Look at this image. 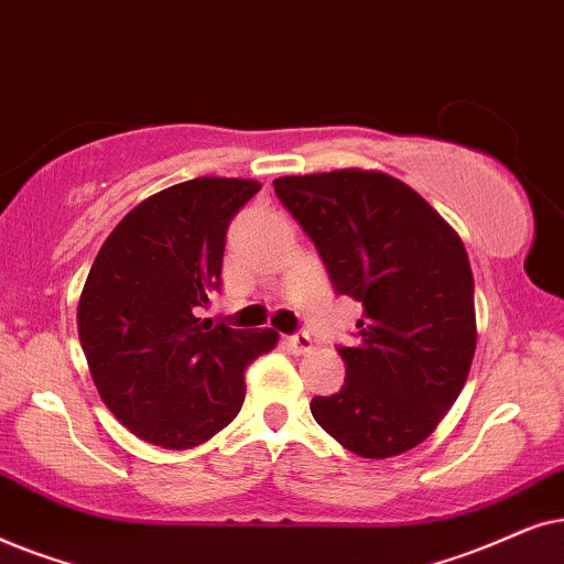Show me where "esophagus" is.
<instances>
[{
  "instance_id": "34e87169",
  "label": "esophagus",
  "mask_w": 564,
  "mask_h": 564,
  "mask_svg": "<svg viewBox=\"0 0 564 564\" xmlns=\"http://www.w3.org/2000/svg\"><path fill=\"white\" fill-rule=\"evenodd\" d=\"M286 345L294 352H299V356H304V352H312L314 350V343H312V337L306 335V333H299V335H291V337H286Z\"/></svg>"
}]
</instances>
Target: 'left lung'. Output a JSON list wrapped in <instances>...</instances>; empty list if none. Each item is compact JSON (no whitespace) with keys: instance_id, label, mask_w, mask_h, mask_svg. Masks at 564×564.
I'll return each instance as SVG.
<instances>
[{"instance_id":"8db88e82","label":"left lung","mask_w":564,"mask_h":564,"mask_svg":"<svg viewBox=\"0 0 564 564\" xmlns=\"http://www.w3.org/2000/svg\"><path fill=\"white\" fill-rule=\"evenodd\" d=\"M273 187L317 245L337 294L364 306L360 343L340 348L345 384L314 397V420L364 459L410 452L452 410L475 358V278L462 237L379 170L289 175Z\"/></svg>"}]
</instances>
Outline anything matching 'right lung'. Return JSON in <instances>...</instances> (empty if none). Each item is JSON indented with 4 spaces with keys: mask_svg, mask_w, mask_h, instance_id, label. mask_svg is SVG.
Returning <instances> with one entry per match:
<instances>
[{
    "mask_svg": "<svg viewBox=\"0 0 564 564\" xmlns=\"http://www.w3.org/2000/svg\"><path fill=\"white\" fill-rule=\"evenodd\" d=\"M258 180L195 177L149 195L120 219L77 304L89 377L112 415L147 444L185 452L227 427L245 371L273 350L275 329L195 317L219 289L224 237Z\"/></svg>",
    "mask_w": 564,
    "mask_h": 564,
    "instance_id": "1",
    "label": "right lung"
}]
</instances>
